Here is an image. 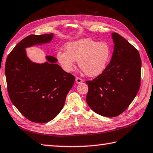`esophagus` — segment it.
I'll return each mask as SVG.
<instances>
[{
	"mask_svg": "<svg viewBox=\"0 0 153 153\" xmlns=\"http://www.w3.org/2000/svg\"><path fill=\"white\" fill-rule=\"evenodd\" d=\"M83 79H82L81 78V77H76V82L77 83H82L83 82Z\"/></svg>",
	"mask_w": 153,
	"mask_h": 153,
	"instance_id": "34e87169",
	"label": "esophagus"
}]
</instances>
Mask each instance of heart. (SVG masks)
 Masks as SVG:
<instances>
[{
  "mask_svg": "<svg viewBox=\"0 0 153 153\" xmlns=\"http://www.w3.org/2000/svg\"><path fill=\"white\" fill-rule=\"evenodd\" d=\"M66 52L58 51V61L67 72L72 71L75 62L78 59L79 66L88 76H97L106 68L111 58L109 45L91 38H83L65 45Z\"/></svg>",
  "mask_w": 153,
  "mask_h": 153,
  "instance_id": "1",
  "label": "heart"
}]
</instances>
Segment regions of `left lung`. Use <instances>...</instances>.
<instances>
[{"mask_svg": "<svg viewBox=\"0 0 153 153\" xmlns=\"http://www.w3.org/2000/svg\"><path fill=\"white\" fill-rule=\"evenodd\" d=\"M115 46L109 64L101 74L86 81V101L95 113L107 117L121 114L140 86L141 59L139 51L121 35L112 34Z\"/></svg>", "mask_w": 153, "mask_h": 153, "instance_id": "1", "label": "left lung"}]
</instances>
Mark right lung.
<instances>
[{
    "instance_id": "right-lung-1",
    "label": "right lung",
    "mask_w": 153,
    "mask_h": 153,
    "mask_svg": "<svg viewBox=\"0 0 153 153\" xmlns=\"http://www.w3.org/2000/svg\"><path fill=\"white\" fill-rule=\"evenodd\" d=\"M52 34H31L22 39L9 53L5 64L7 89L14 106L28 120L44 123L59 114L75 82V76L67 73L47 56L48 62L32 63L25 48L49 42Z\"/></svg>"
}]
</instances>
